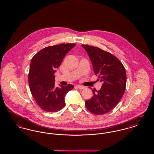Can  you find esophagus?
<instances>
[{
  "label": "esophagus",
  "instance_id": "34e87169",
  "mask_svg": "<svg viewBox=\"0 0 154 154\" xmlns=\"http://www.w3.org/2000/svg\"><path fill=\"white\" fill-rule=\"evenodd\" d=\"M77 88H79V89H85V87H84V86H82V85H77Z\"/></svg>",
  "mask_w": 154,
  "mask_h": 154
}]
</instances>
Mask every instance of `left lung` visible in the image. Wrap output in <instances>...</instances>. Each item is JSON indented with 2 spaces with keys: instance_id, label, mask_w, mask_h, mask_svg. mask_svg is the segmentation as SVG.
Wrapping results in <instances>:
<instances>
[{
  "instance_id": "obj_1",
  "label": "left lung",
  "mask_w": 154,
  "mask_h": 154,
  "mask_svg": "<svg viewBox=\"0 0 154 154\" xmlns=\"http://www.w3.org/2000/svg\"><path fill=\"white\" fill-rule=\"evenodd\" d=\"M88 53L95 75L102 81L99 91L92 90L93 96L85 101V106L95 115L105 114L112 110L124 95L126 85L124 66L114 55L102 49L82 44Z\"/></svg>"
}]
</instances>
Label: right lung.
<instances>
[{"mask_svg": "<svg viewBox=\"0 0 154 154\" xmlns=\"http://www.w3.org/2000/svg\"><path fill=\"white\" fill-rule=\"evenodd\" d=\"M76 44L67 43L45 47L32 58L28 81L30 90L38 106L46 112H57L65 106L67 93L74 88L72 84L55 87L56 69L66 54Z\"/></svg>", "mask_w": 154, "mask_h": 154, "instance_id": "add662e5", "label": "right lung"}]
</instances>
